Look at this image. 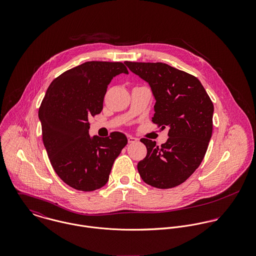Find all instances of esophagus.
Instances as JSON below:
<instances>
[{
	"instance_id": "34e87169",
	"label": "esophagus",
	"mask_w": 256,
	"mask_h": 256,
	"mask_svg": "<svg viewBox=\"0 0 256 256\" xmlns=\"http://www.w3.org/2000/svg\"><path fill=\"white\" fill-rule=\"evenodd\" d=\"M128 142H129L130 144H133V143L138 142V139L135 138V137H132V136H128Z\"/></svg>"
}]
</instances>
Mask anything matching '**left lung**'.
<instances>
[{
  "label": "left lung",
  "mask_w": 256,
  "mask_h": 256,
  "mask_svg": "<svg viewBox=\"0 0 256 256\" xmlns=\"http://www.w3.org/2000/svg\"><path fill=\"white\" fill-rule=\"evenodd\" d=\"M127 67L148 82L156 98L152 121L170 127L162 146L143 138L146 156L138 172L148 185L168 189L184 182L200 166L213 131V102L200 80L164 63L126 61Z\"/></svg>",
  "instance_id": "8db88e82"
}]
</instances>
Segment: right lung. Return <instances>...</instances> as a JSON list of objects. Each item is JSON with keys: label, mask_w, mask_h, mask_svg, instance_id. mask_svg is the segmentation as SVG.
<instances>
[{"label": "right lung", "mask_w": 256, "mask_h": 256, "mask_svg": "<svg viewBox=\"0 0 256 256\" xmlns=\"http://www.w3.org/2000/svg\"><path fill=\"white\" fill-rule=\"evenodd\" d=\"M128 74L121 62L90 61L57 76L38 110L42 140L58 176L74 189L94 191L108 182L115 158L127 137L88 135V118L100 114L111 80Z\"/></svg>", "instance_id": "right-lung-1"}]
</instances>
